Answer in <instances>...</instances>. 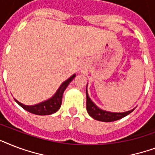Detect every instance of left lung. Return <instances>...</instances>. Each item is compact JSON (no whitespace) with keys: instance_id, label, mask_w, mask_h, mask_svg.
<instances>
[{"instance_id":"1","label":"left lung","mask_w":155,"mask_h":155,"mask_svg":"<svg viewBox=\"0 0 155 155\" xmlns=\"http://www.w3.org/2000/svg\"><path fill=\"white\" fill-rule=\"evenodd\" d=\"M86 87V97H87V101H86V105H87V111L88 114L92 117L93 119L100 121H104V122H111L114 120H120L125 116L129 115L131 113L134 109H131L127 112L124 113H113V112H108V111L103 110L101 108H100L98 106H97L92 102V101L90 99L88 93H87V89Z\"/></svg>"}]
</instances>
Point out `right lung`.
<instances>
[{
	"label": "right lung",
	"mask_w": 155,
	"mask_h": 155,
	"mask_svg": "<svg viewBox=\"0 0 155 155\" xmlns=\"http://www.w3.org/2000/svg\"><path fill=\"white\" fill-rule=\"evenodd\" d=\"M75 77V74H73L70 78H68V80H65L64 82L60 85V87H58L56 92L51 97L50 99L44 101L40 102L37 104L34 105H25L24 104L21 103L16 99L15 101L21 106L25 110L36 114V115H51L53 113H56L57 111L60 108L61 104H62V98H63V94L68 84L71 82V80Z\"/></svg>",
	"instance_id": "right-lung-1"
}]
</instances>
